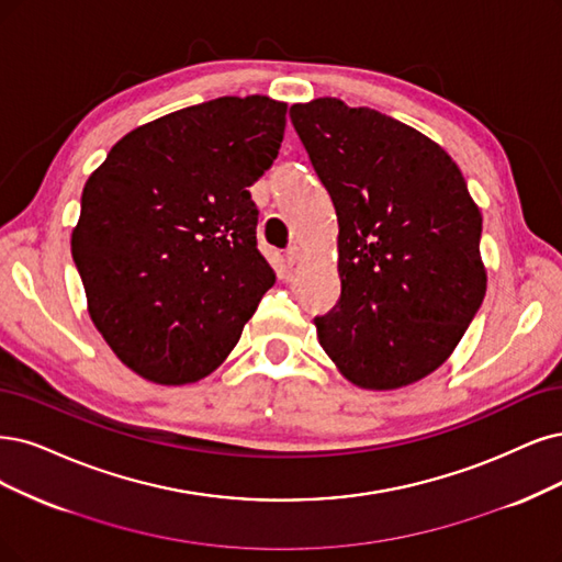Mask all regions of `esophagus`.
<instances>
[{
	"label": "esophagus",
	"mask_w": 562,
	"mask_h": 562,
	"mask_svg": "<svg viewBox=\"0 0 562 562\" xmlns=\"http://www.w3.org/2000/svg\"><path fill=\"white\" fill-rule=\"evenodd\" d=\"M299 259H301L299 247H296V245H292V247H289L286 252H284V266H286V268H294V266L299 263Z\"/></svg>",
	"instance_id": "1"
}]
</instances>
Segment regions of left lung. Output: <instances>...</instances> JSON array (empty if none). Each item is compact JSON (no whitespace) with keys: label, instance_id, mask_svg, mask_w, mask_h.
<instances>
[{"label":"left lung","instance_id":"obj_1","mask_svg":"<svg viewBox=\"0 0 562 562\" xmlns=\"http://www.w3.org/2000/svg\"><path fill=\"white\" fill-rule=\"evenodd\" d=\"M338 215L340 299L315 317L342 375L401 389L440 368L486 294L482 213L453 159L417 130L324 97L289 109Z\"/></svg>","mask_w":562,"mask_h":562}]
</instances>
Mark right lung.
<instances>
[{
  "label": "right lung",
  "instance_id": "right-lung-1",
  "mask_svg": "<svg viewBox=\"0 0 562 562\" xmlns=\"http://www.w3.org/2000/svg\"><path fill=\"white\" fill-rule=\"evenodd\" d=\"M284 115L261 94L196 103L130 132L86 182L74 263L99 334L140 378L211 375L276 284L247 187L273 166Z\"/></svg>",
  "mask_w": 562,
  "mask_h": 562
}]
</instances>
